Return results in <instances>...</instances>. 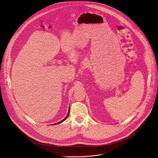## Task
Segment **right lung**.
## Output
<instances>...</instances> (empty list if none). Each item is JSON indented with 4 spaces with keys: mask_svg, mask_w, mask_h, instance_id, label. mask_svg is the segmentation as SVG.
<instances>
[{
    "mask_svg": "<svg viewBox=\"0 0 158 158\" xmlns=\"http://www.w3.org/2000/svg\"><path fill=\"white\" fill-rule=\"evenodd\" d=\"M69 112H68V114H67V115H66V117H65V118H64V119H63V120H61V121H60V122H58V123H56V124H60V123H61V122H63V121H64V120H66V118H68V115H69Z\"/></svg>",
    "mask_w": 158,
    "mask_h": 158,
    "instance_id": "obj_1",
    "label": "right lung"
}]
</instances>
